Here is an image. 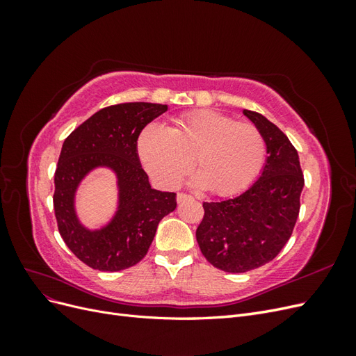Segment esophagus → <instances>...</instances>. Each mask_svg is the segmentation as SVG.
I'll return each mask as SVG.
<instances>
[{"label":"esophagus","mask_w":356,"mask_h":356,"mask_svg":"<svg viewBox=\"0 0 356 356\" xmlns=\"http://www.w3.org/2000/svg\"><path fill=\"white\" fill-rule=\"evenodd\" d=\"M188 199H191V196L186 195V193H178V195H177V202H178V203L184 202V200H188Z\"/></svg>","instance_id":"34e87169"}]
</instances>
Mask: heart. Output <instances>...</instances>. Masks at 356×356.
<instances>
[{"label":"heart","mask_w":356,"mask_h":356,"mask_svg":"<svg viewBox=\"0 0 356 356\" xmlns=\"http://www.w3.org/2000/svg\"><path fill=\"white\" fill-rule=\"evenodd\" d=\"M138 154L159 186L177 187L193 165L195 182L213 195L233 196L250 187L261 174L267 145L252 123L213 110L179 115L169 129L148 124L138 141Z\"/></svg>","instance_id":"obj_1"}]
</instances>
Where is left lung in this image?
<instances>
[{"label":"left lung","instance_id":"obj_1","mask_svg":"<svg viewBox=\"0 0 356 356\" xmlns=\"http://www.w3.org/2000/svg\"><path fill=\"white\" fill-rule=\"evenodd\" d=\"M267 145L261 177L242 195L204 202L196 239L203 257L220 270L243 273L272 261L293 234L305 186L297 149L264 115L243 110Z\"/></svg>","mask_w":356,"mask_h":356}]
</instances>
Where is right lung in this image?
I'll use <instances>...</instances> for the list:
<instances>
[{"label":"right lung","instance_id":"right-lung-1","mask_svg":"<svg viewBox=\"0 0 356 356\" xmlns=\"http://www.w3.org/2000/svg\"><path fill=\"white\" fill-rule=\"evenodd\" d=\"M168 105L127 102L95 113L70 134L55 172L53 208L63 242L84 264L118 272L139 263L148 252L160 220L177 208V195L152 188L138 157V136L163 114ZM98 165L118 175L119 209L101 231L81 226L73 209L81 179Z\"/></svg>","mask_w":356,"mask_h":356}]
</instances>
